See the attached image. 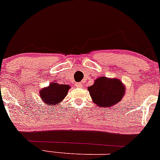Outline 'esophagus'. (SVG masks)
Listing matches in <instances>:
<instances>
[{"instance_id":"1","label":"esophagus","mask_w":160,"mask_h":160,"mask_svg":"<svg viewBox=\"0 0 160 160\" xmlns=\"http://www.w3.org/2000/svg\"><path fill=\"white\" fill-rule=\"evenodd\" d=\"M76 86H77V87L80 88L82 86V84L80 83V82H76Z\"/></svg>"}]
</instances>
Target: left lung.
Instances as JSON below:
<instances>
[{
  "instance_id": "left-lung-1",
  "label": "left lung",
  "mask_w": 160,
  "mask_h": 160,
  "mask_svg": "<svg viewBox=\"0 0 160 160\" xmlns=\"http://www.w3.org/2000/svg\"><path fill=\"white\" fill-rule=\"evenodd\" d=\"M88 90L92 101L98 107H111L123 98L125 86L119 79L100 77Z\"/></svg>"
}]
</instances>
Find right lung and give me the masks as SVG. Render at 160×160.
I'll return each instance as SVG.
<instances>
[{
  "label": "right lung",
  "mask_w": 160,
  "mask_h": 160,
  "mask_svg": "<svg viewBox=\"0 0 160 160\" xmlns=\"http://www.w3.org/2000/svg\"><path fill=\"white\" fill-rule=\"evenodd\" d=\"M70 88V86L65 84L51 82L49 86L40 90V98L45 104L54 107V105L60 104Z\"/></svg>",
  "instance_id": "obj_1"
}]
</instances>
